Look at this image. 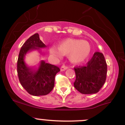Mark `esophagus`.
Wrapping results in <instances>:
<instances>
[{
    "mask_svg": "<svg viewBox=\"0 0 125 125\" xmlns=\"http://www.w3.org/2000/svg\"><path fill=\"white\" fill-rule=\"evenodd\" d=\"M68 68V66H65V65H62V66H61V68H60V70L65 71V70H67Z\"/></svg>",
    "mask_w": 125,
    "mask_h": 125,
    "instance_id": "obj_1",
    "label": "esophagus"
}]
</instances>
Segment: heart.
I'll list each match as a JSON object with an SVG mask.
<instances>
[{
    "instance_id": "1",
    "label": "heart",
    "mask_w": 125,
    "mask_h": 125,
    "mask_svg": "<svg viewBox=\"0 0 125 125\" xmlns=\"http://www.w3.org/2000/svg\"><path fill=\"white\" fill-rule=\"evenodd\" d=\"M57 48L58 50L55 48H50V52L51 54L57 57H61L62 54L68 55L71 62L75 64L85 62L91 51L89 42L80 39H63L57 43Z\"/></svg>"
}]
</instances>
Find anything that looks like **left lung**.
<instances>
[{
    "mask_svg": "<svg viewBox=\"0 0 125 125\" xmlns=\"http://www.w3.org/2000/svg\"><path fill=\"white\" fill-rule=\"evenodd\" d=\"M74 70L76 75L74 88L82 94L98 93L106 81L107 64L101 52H95L86 66L75 67Z\"/></svg>",
    "mask_w": 125,
    "mask_h": 125,
    "instance_id": "left-lung-1",
    "label": "left lung"
}]
</instances>
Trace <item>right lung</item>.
<instances>
[{
  "instance_id": "right-lung-1",
  "label": "right lung",
  "mask_w": 125,
  "mask_h": 125,
  "mask_svg": "<svg viewBox=\"0 0 125 125\" xmlns=\"http://www.w3.org/2000/svg\"><path fill=\"white\" fill-rule=\"evenodd\" d=\"M40 40L38 33L30 37L21 47L17 60V74L22 86L30 94L35 96L45 95L50 93L54 86L55 76L60 68L55 65L41 60L37 69L28 67L24 58L32 50H39L46 47Z\"/></svg>"
}]
</instances>
